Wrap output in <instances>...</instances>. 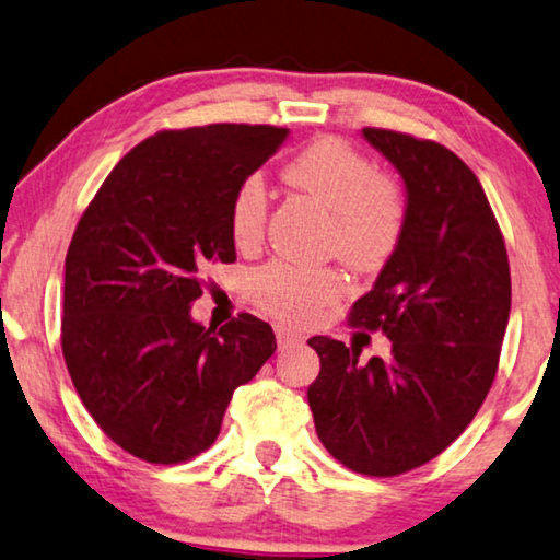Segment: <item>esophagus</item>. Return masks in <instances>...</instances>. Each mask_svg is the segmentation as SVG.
I'll return each instance as SVG.
<instances>
[{
  "label": "esophagus",
  "instance_id": "esophagus-1",
  "mask_svg": "<svg viewBox=\"0 0 560 560\" xmlns=\"http://www.w3.org/2000/svg\"><path fill=\"white\" fill-rule=\"evenodd\" d=\"M275 337H278V347L280 350H285V347H292V345H302L305 342V337H302L300 332H292V329L278 325L275 327Z\"/></svg>",
  "mask_w": 560,
  "mask_h": 560
}]
</instances>
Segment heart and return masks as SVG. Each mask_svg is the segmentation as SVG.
<instances>
[{
  "label": "heart",
  "instance_id": "obj_1",
  "mask_svg": "<svg viewBox=\"0 0 560 560\" xmlns=\"http://www.w3.org/2000/svg\"><path fill=\"white\" fill-rule=\"evenodd\" d=\"M285 178L332 210L327 247L360 272L380 270L401 243L407 200L397 180L377 173L364 153L335 136H325L292 155ZM270 210L262 176L241 180L231 198L228 228L235 245H258ZM253 300L282 323L305 325L345 292V278L335 268H300L285 260L268 262L253 275Z\"/></svg>",
  "mask_w": 560,
  "mask_h": 560
}]
</instances>
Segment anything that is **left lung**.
Returning a JSON list of instances; mask_svg holds the SVG:
<instances>
[{"label":"left lung","mask_w":560,"mask_h":560,"mask_svg":"<svg viewBox=\"0 0 560 560\" xmlns=\"http://www.w3.org/2000/svg\"><path fill=\"white\" fill-rule=\"evenodd\" d=\"M362 136L407 188L401 243L350 310V325L389 337L392 357L362 364L354 345L310 337L319 374L307 401L337 462L397 476L442 454L487 399L509 325L511 272L497 215L459 155L387 128Z\"/></svg>","instance_id":"8db88e82"}]
</instances>
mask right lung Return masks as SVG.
Here are the masks:
<instances>
[{
	"label": "right lung",
	"instance_id": "right-lung-1",
	"mask_svg": "<svg viewBox=\"0 0 560 560\" xmlns=\"http://www.w3.org/2000/svg\"><path fill=\"white\" fill-rule=\"evenodd\" d=\"M288 128L210 124L159 131L101 183L63 262L61 352L104 434L149 464L215 442L233 392L275 352L272 327L241 313L190 317L210 262H233L231 198Z\"/></svg>",
	"mask_w": 560,
	"mask_h": 560
}]
</instances>
